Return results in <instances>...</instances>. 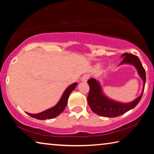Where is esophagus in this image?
Returning a JSON list of instances; mask_svg holds the SVG:
<instances>
[{
	"mask_svg": "<svg viewBox=\"0 0 154 154\" xmlns=\"http://www.w3.org/2000/svg\"><path fill=\"white\" fill-rule=\"evenodd\" d=\"M89 77H90V75L89 74L83 75L82 78V81H83V82H87L88 79H89Z\"/></svg>",
	"mask_w": 154,
	"mask_h": 154,
	"instance_id": "obj_1",
	"label": "esophagus"
}]
</instances>
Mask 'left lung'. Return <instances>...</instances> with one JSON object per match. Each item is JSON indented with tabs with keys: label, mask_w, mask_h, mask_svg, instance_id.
I'll return each instance as SVG.
<instances>
[{
	"label": "left lung",
	"mask_w": 154,
	"mask_h": 154,
	"mask_svg": "<svg viewBox=\"0 0 154 154\" xmlns=\"http://www.w3.org/2000/svg\"><path fill=\"white\" fill-rule=\"evenodd\" d=\"M124 59L122 64H130L134 65L137 69L138 73L143 81V88L140 95L134 101L129 103H121L112 100L103 94L100 85L98 81L91 78L88 81L90 86L89 94L88 96V103L94 113L100 116L106 118H116L123 115L130 109L135 107L143 96L146 82L145 69L137 56L132 54L125 53L122 55Z\"/></svg>",
	"instance_id": "obj_1"
}]
</instances>
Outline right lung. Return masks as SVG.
<instances>
[{"label": "right lung", "mask_w": 154, "mask_h": 154, "mask_svg": "<svg viewBox=\"0 0 154 154\" xmlns=\"http://www.w3.org/2000/svg\"><path fill=\"white\" fill-rule=\"evenodd\" d=\"M77 85V83H74L71 85H69V86L66 88V90L64 91V92L63 93V94H62L60 100H59V102L57 103L55 106H53V107L47 109L46 111L41 112V113H26L28 116L32 117V118L37 119H41V120L56 118V117L59 116V115L64 111V108L66 107V106L67 105L68 99H69L70 94L71 93L72 91H73L75 90V88H76Z\"/></svg>", "instance_id": "obj_1"}]
</instances>
